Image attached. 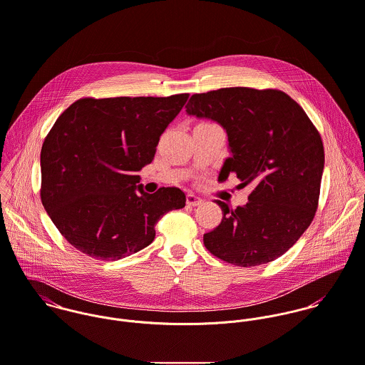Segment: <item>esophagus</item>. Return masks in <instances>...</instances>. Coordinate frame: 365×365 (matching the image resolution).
I'll return each mask as SVG.
<instances>
[{"mask_svg":"<svg viewBox=\"0 0 365 365\" xmlns=\"http://www.w3.org/2000/svg\"><path fill=\"white\" fill-rule=\"evenodd\" d=\"M186 203H187L189 206H200V205H203V199H200V197H197V196L189 193V195L186 196Z\"/></svg>","mask_w":365,"mask_h":365,"instance_id":"obj_1","label":"esophagus"}]
</instances>
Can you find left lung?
<instances>
[{
	"instance_id": "obj_1",
	"label": "left lung",
	"mask_w": 365,
	"mask_h": 365,
	"mask_svg": "<svg viewBox=\"0 0 365 365\" xmlns=\"http://www.w3.org/2000/svg\"><path fill=\"white\" fill-rule=\"evenodd\" d=\"M186 114L227 134L230 158L219 182L235 173L252 186L248 203L235 210L216 200L224 216L203 235L206 248L238 267L284 255L314 217L324 169L322 138L303 108L279 90L227 87L193 94Z\"/></svg>"
}]
</instances>
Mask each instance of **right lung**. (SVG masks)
<instances>
[{
	"mask_svg": "<svg viewBox=\"0 0 365 365\" xmlns=\"http://www.w3.org/2000/svg\"><path fill=\"white\" fill-rule=\"evenodd\" d=\"M189 94L81 98L41 150L42 205L61 234L88 257L117 261L148 247L155 224L186 205L178 187L144 192L138 172Z\"/></svg>",
	"mask_w": 365,
	"mask_h": 365,
	"instance_id": "1",
	"label": "right lung"
}]
</instances>
